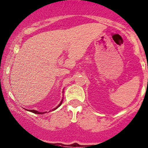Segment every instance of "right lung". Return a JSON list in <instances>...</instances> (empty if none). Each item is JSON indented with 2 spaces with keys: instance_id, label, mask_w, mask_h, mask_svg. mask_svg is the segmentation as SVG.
I'll use <instances>...</instances> for the list:
<instances>
[{
  "instance_id": "1",
  "label": "right lung",
  "mask_w": 148,
  "mask_h": 148,
  "mask_svg": "<svg viewBox=\"0 0 148 148\" xmlns=\"http://www.w3.org/2000/svg\"><path fill=\"white\" fill-rule=\"evenodd\" d=\"M63 90H64V89H63ZM62 92H63V91H62ZM62 101H63V99H62V101L60 102V103L59 105H58L56 108L53 109V110H52V111H53V110H56V109H58V108H59V107L62 105ZM24 110H27V111H29V112H32L35 113V114H44V113H46L47 112H38V111H36V110H27V109H24Z\"/></svg>"
}]
</instances>
